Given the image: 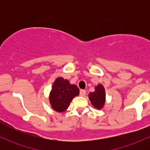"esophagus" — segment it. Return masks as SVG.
<instances>
[{"instance_id":"1","label":"esophagus","mask_w":150,"mask_h":150,"mask_svg":"<svg viewBox=\"0 0 150 150\" xmlns=\"http://www.w3.org/2000/svg\"><path fill=\"white\" fill-rule=\"evenodd\" d=\"M86 91L85 90H81L80 91V95H81V96H86Z\"/></svg>"}]
</instances>
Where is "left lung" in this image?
I'll list each match as a JSON object with an SVG mask.
<instances>
[{
  "label": "left lung",
  "mask_w": 150,
  "mask_h": 150,
  "mask_svg": "<svg viewBox=\"0 0 150 150\" xmlns=\"http://www.w3.org/2000/svg\"><path fill=\"white\" fill-rule=\"evenodd\" d=\"M91 103L95 108L101 110L105 104V90L102 84H99L95 87V91L91 92L88 95Z\"/></svg>",
  "instance_id": "1"
}]
</instances>
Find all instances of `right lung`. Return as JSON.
<instances>
[{
    "label": "right lung",
    "mask_w": 150,
    "mask_h": 150,
    "mask_svg": "<svg viewBox=\"0 0 150 150\" xmlns=\"http://www.w3.org/2000/svg\"><path fill=\"white\" fill-rule=\"evenodd\" d=\"M79 88L69 81L59 77L54 81L49 94V102L54 110L58 112L65 111L74 97L79 95Z\"/></svg>",
    "instance_id": "obj_1"
}]
</instances>
